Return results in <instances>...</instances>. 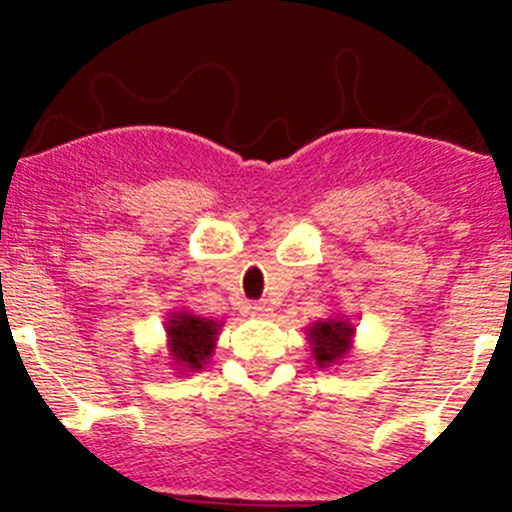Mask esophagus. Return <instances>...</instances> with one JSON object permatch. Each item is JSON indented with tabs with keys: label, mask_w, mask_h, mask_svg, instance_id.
<instances>
[{
	"label": "esophagus",
	"mask_w": 512,
	"mask_h": 512,
	"mask_svg": "<svg viewBox=\"0 0 512 512\" xmlns=\"http://www.w3.org/2000/svg\"><path fill=\"white\" fill-rule=\"evenodd\" d=\"M250 313L255 317H269L272 315V305H269L267 301H257L250 305Z\"/></svg>",
	"instance_id": "esophagus-1"
}]
</instances>
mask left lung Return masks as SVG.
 I'll return each mask as SVG.
<instances>
[{
	"mask_svg": "<svg viewBox=\"0 0 512 512\" xmlns=\"http://www.w3.org/2000/svg\"><path fill=\"white\" fill-rule=\"evenodd\" d=\"M356 325L349 317H325L317 320L305 330V339L310 344V354L317 368H334L344 363L354 351Z\"/></svg>",
	"mask_w": 512,
	"mask_h": 512,
	"instance_id": "left-lung-1",
	"label": "left lung"
}]
</instances>
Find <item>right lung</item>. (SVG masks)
<instances>
[{
	"label": "right lung",
	"mask_w": 512,
	"mask_h": 512,
	"mask_svg": "<svg viewBox=\"0 0 512 512\" xmlns=\"http://www.w3.org/2000/svg\"><path fill=\"white\" fill-rule=\"evenodd\" d=\"M163 327H166L170 366L178 375H187L202 370L214 356L223 322L195 315L190 310H173L168 313Z\"/></svg>",
	"instance_id": "right-lung-1"
}]
</instances>
